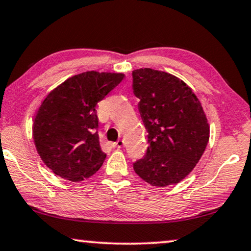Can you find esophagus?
<instances>
[{
    "label": "esophagus",
    "instance_id": "1",
    "mask_svg": "<svg viewBox=\"0 0 251 251\" xmlns=\"http://www.w3.org/2000/svg\"><path fill=\"white\" fill-rule=\"evenodd\" d=\"M112 146H114V148H122L123 146H124V140H122V139L118 140L117 142L112 144Z\"/></svg>",
    "mask_w": 251,
    "mask_h": 251
}]
</instances>
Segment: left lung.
<instances>
[{
	"instance_id": "left-lung-1",
	"label": "left lung",
	"mask_w": 251,
	"mask_h": 251,
	"mask_svg": "<svg viewBox=\"0 0 251 251\" xmlns=\"http://www.w3.org/2000/svg\"><path fill=\"white\" fill-rule=\"evenodd\" d=\"M132 76L149 143L134 171L157 188L177 184L196 167L209 141L202 105L191 87L172 74L140 68Z\"/></svg>"
}]
</instances>
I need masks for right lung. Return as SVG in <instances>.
<instances>
[{
    "mask_svg": "<svg viewBox=\"0 0 251 251\" xmlns=\"http://www.w3.org/2000/svg\"><path fill=\"white\" fill-rule=\"evenodd\" d=\"M124 77L123 73L85 72L45 97L35 115L33 139L41 159L55 175L79 182L100 169L107 154L99 142L95 108Z\"/></svg>",
    "mask_w": 251,
    "mask_h": 251,
    "instance_id": "1",
    "label": "right lung"
}]
</instances>
